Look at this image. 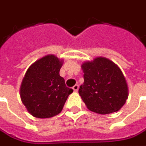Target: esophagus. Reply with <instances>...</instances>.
I'll use <instances>...</instances> for the list:
<instances>
[{
  "label": "esophagus",
  "instance_id": "esophagus-1",
  "mask_svg": "<svg viewBox=\"0 0 146 146\" xmlns=\"http://www.w3.org/2000/svg\"><path fill=\"white\" fill-rule=\"evenodd\" d=\"M78 89H79V86H78V85H75V86L73 87V90L74 92H77V91H78Z\"/></svg>",
  "mask_w": 146,
  "mask_h": 146
}]
</instances>
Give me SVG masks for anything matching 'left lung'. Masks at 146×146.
Returning a JSON list of instances; mask_svg holds the SVG:
<instances>
[{
    "label": "left lung",
    "mask_w": 146,
    "mask_h": 146,
    "mask_svg": "<svg viewBox=\"0 0 146 146\" xmlns=\"http://www.w3.org/2000/svg\"><path fill=\"white\" fill-rule=\"evenodd\" d=\"M81 68L85 81L78 92L90 110L108 114L125 105L129 96L127 82L114 62L99 56L84 62Z\"/></svg>",
    "instance_id": "left-lung-1"
}]
</instances>
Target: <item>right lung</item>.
I'll return each instance as SVG.
<instances>
[{
  "instance_id": "right-lung-1",
  "label": "right lung",
  "mask_w": 146,
  "mask_h": 146,
  "mask_svg": "<svg viewBox=\"0 0 146 146\" xmlns=\"http://www.w3.org/2000/svg\"><path fill=\"white\" fill-rule=\"evenodd\" d=\"M63 60L49 54L35 61L28 69L20 89L21 102L28 112L37 118L59 114L73 90L65 86L60 76Z\"/></svg>"
}]
</instances>
